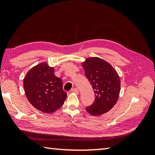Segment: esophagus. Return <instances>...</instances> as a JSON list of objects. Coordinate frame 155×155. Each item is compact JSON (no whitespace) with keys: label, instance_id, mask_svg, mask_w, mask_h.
Returning a JSON list of instances; mask_svg holds the SVG:
<instances>
[{"label":"esophagus","instance_id":"34e87169","mask_svg":"<svg viewBox=\"0 0 155 155\" xmlns=\"http://www.w3.org/2000/svg\"><path fill=\"white\" fill-rule=\"evenodd\" d=\"M71 92H72V93H74L76 94H78V88H72V89L71 90Z\"/></svg>","mask_w":155,"mask_h":155}]
</instances>
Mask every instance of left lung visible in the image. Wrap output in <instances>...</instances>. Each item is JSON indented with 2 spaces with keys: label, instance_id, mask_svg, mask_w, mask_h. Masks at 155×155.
<instances>
[{
  "label": "left lung",
  "instance_id": "left-lung-1",
  "mask_svg": "<svg viewBox=\"0 0 155 155\" xmlns=\"http://www.w3.org/2000/svg\"><path fill=\"white\" fill-rule=\"evenodd\" d=\"M82 65L95 93L94 102L86 108L87 111L94 116L107 113L119 97V76L110 64L98 57L88 58Z\"/></svg>",
  "mask_w": 155,
  "mask_h": 155
}]
</instances>
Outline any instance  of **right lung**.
Listing matches in <instances>:
<instances>
[{"label": "right lung", "mask_w": 155, "mask_h": 155, "mask_svg": "<svg viewBox=\"0 0 155 155\" xmlns=\"http://www.w3.org/2000/svg\"><path fill=\"white\" fill-rule=\"evenodd\" d=\"M54 71L47 62H42L29 70L23 81L29 103L37 110L47 114L61 108L67 97L62 80L56 77Z\"/></svg>", "instance_id": "1"}]
</instances>
